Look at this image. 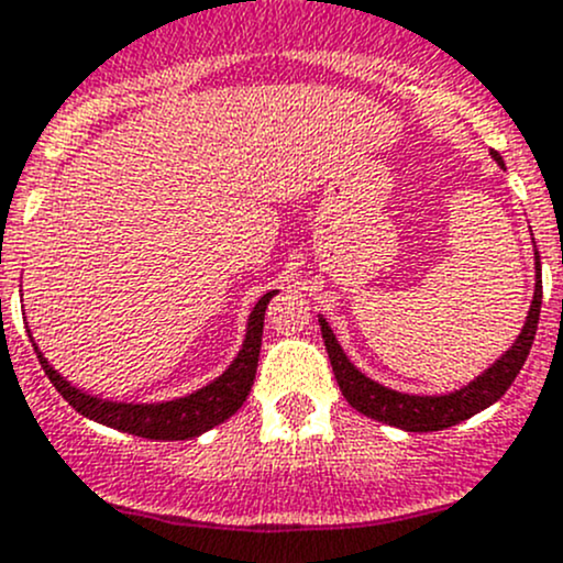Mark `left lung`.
<instances>
[{
  "mask_svg": "<svg viewBox=\"0 0 563 563\" xmlns=\"http://www.w3.org/2000/svg\"><path fill=\"white\" fill-rule=\"evenodd\" d=\"M496 158L499 167H505L499 153H490ZM537 258V286H534V299H531L529 316H526L523 329H520L518 340L512 342L510 351L501 353L499 361L488 366L483 375H477L470 386L453 390L445 396H412L401 394V390H390L380 383L369 380L364 372H358L351 364V358L345 356V351L336 342L334 331L327 323V318H318L321 323L323 342H327V353L331 361V369H334L336 383H340L342 396L347 399V405L353 410H358L361 416L375 418L388 426L405 431H440L448 426H455L466 418H472L475 412L485 410L494 401H499L505 396V390L512 386V380L518 377L520 366H523L526 356L531 351V342H534L537 323H540V307H542V280H540V253H534Z\"/></svg>",
  "mask_w": 563,
  "mask_h": 563,
  "instance_id": "obj_1",
  "label": "left lung"
}]
</instances>
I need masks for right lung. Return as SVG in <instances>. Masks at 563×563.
Segmentation results:
<instances>
[{"mask_svg":"<svg viewBox=\"0 0 563 563\" xmlns=\"http://www.w3.org/2000/svg\"><path fill=\"white\" fill-rule=\"evenodd\" d=\"M275 291L264 294L253 307L251 318H247V334L242 342V351L229 364V369L205 388L194 390V394L180 396L173 401H153V405H129V401H110L99 399V396L86 394V390L75 388L73 383L64 380L47 358L34 345L40 364H43L47 380L56 386L58 394L80 412V416L91 418V421L110 426V429L129 431V434L145 437V440H191V437L205 434L212 426L223 423L232 418L247 399L256 377L258 351H262V331H264V312Z\"/></svg>","mask_w":563,"mask_h":563,"instance_id":"obj_1","label":"right lung"}]
</instances>
